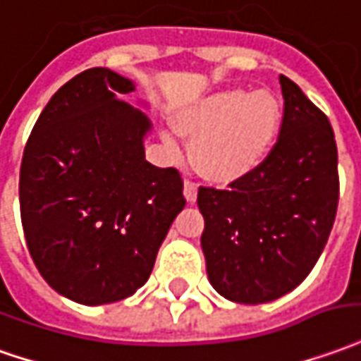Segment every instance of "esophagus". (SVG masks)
<instances>
[{"mask_svg":"<svg viewBox=\"0 0 361 361\" xmlns=\"http://www.w3.org/2000/svg\"><path fill=\"white\" fill-rule=\"evenodd\" d=\"M183 195L188 199V203H195L197 201V185L193 181L185 180V183H183Z\"/></svg>","mask_w":361,"mask_h":361,"instance_id":"1","label":"esophagus"}]
</instances>
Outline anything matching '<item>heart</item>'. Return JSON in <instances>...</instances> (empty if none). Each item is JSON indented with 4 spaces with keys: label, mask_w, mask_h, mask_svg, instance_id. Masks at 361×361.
Returning <instances> with one entry per match:
<instances>
[{
    "label": "heart",
    "mask_w": 361,
    "mask_h": 361,
    "mask_svg": "<svg viewBox=\"0 0 361 361\" xmlns=\"http://www.w3.org/2000/svg\"><path fill=\"white\" fill-rule=\"evenodd\" d=\"M178 128L191 138L189 158L205 180L231 185L244 180L269 154L281 127V109L268 92L223 90L181 109ZM172 152L178 140L162 135Z\"/></svg>",
    "instance_id": "b5f03b06"
}]
</instances>
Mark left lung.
<instances>
[{"instance_id":"8db88e82","label":"left lung","mask_w":361,"mask_h":361,"mask_svg":"<svg viewBox=\"0 0 361 361\" xmlns=\"http://www.w3.org/2000/svg\"><path fill=\"white\" fill-rule=\"evenodd\" d=\"M279 84L283 119L266 160L228 189L197 193L207 276L234 303H268L295 289L336 219L338 150L329 117L289 78Z\"/></svg>"}]
</instances>
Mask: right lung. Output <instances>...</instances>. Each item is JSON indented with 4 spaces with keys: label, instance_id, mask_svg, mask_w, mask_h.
<instances>
[{
    "label": "right lung",
    "instance_id": "right-lung-1",
    "mask_svg": "<svg viewBox=\"0 0 361 361\" xmlns=\"http://www.w3.org/2000/svg\"><path fill=\"white\" fill-rule=\"evenodd\" d=\"M135 84L90 68L58 90L23 152L19 205L35 266L82 305L121 301L142 287L185 207L176 168L145 158L152 128L119 95Z\"/></svg>",
    "mask_w": 361,
    "mask_h": 361
}]
</instances>
